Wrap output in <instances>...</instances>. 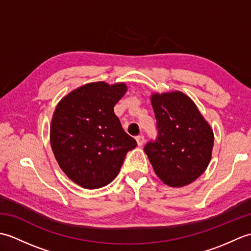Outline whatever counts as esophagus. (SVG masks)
Wrapping results in <instances>:
<instances>
[{"mask_svg":"<svg viewBox=\"0 0 251 251\" xmlns=\"http://www.w3.org/2000/svg\"><path fill=\"white\" fill-rule=\"evenodd\" d=\"M136 141H137V145L140 147L143 145V143H145V137H143L142 135L138 136V137H136Z\"/></svg>","mask_w":251,"mask_h":251,"instance_id":"esophagus-1","label":"esophagus"}]
</instances>
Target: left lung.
Here are the masks:
<instances>
[{
  "instance_id": "8db88e82",
  "label": "left lung",
  "mask_w": 251,
  "mask_h": 251,
  "mask_svg": "<svg viewBox=\"0 0 251 251\" xmlns=\"http://www.w3.org/2000/svg\"><path fill=\"white\" fill-rule=\"evenodd\" d=\"M157 121L158 138L145 152L154 173L172 188L193 182L210 163L214 130L188 95L173 90L150 97Z\"/></svg>"
}]
</instances>
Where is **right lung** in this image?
Wrapping results in <instances>:
<instances>
[{"label":"right lung","mask_w":251,"mask_h":251,"mask_svg":"<svg viewBox=\"0 0 251 251\" xmlns=\"http://www.w3.org/2000/svg\"><path fill=\"white\" fill-rule=\"evenodd\" d=\"M126 90L124 82L84 84L62 97L52 114L50 141L56 161L84 189L112 182L127 152L137 146L114 114Z\"/></svg>","instance_id":"obj_1"}]
</instances>
